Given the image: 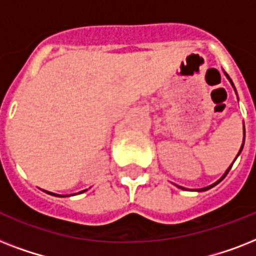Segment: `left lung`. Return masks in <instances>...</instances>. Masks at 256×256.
I'll list each match as a JSON object with an SVG mask.
<instances>
[{
  "mask_svg": "<svg viewBox=\"0 0 256 256\" xmlns=\"http://www.w3.org/2000/svg\"><path fill=\"white\" fill-rule=\"evenodd\" d=\"M226 76H227V74H226ZM227 78H228V80H230V77H228V76H227ZM230 82H231V84H232V81H231V80H230ZM232 86H234V84H232ZM243 144H244V140H243ZM243 144H242V148H240V150H239V152H242V148H243ZM239 152H238V156H239ZM231 166H232V164H231ZM231 166H230V168H227V171H226V174L223 175L222 178L219 179L218 182H215V183H214V184H211V186H208V187H204V188H200V190H199V191H206V190H208V188H211V187H214V186H215V184H218V183H219V182H220V180H222V179H223V178H224V176H226V175H227V172H228V171H230ZM178 187H179V186H178ZM180 188H183V187H180Z\"/></svg>",
  "mask_w": 256,
  "mask_h": 256,
  "instance_id": "obj_1",
  "label": "left lung"
}]
</instances>
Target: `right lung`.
Returning <instances> with one entry per match:
<instances>
[{
	"mask_svg": "<svg viewBox=\"0 0 256 256\" xmlns=\"http://www.w3.org/2000/svg\"><path fill=\"white\" fill-rule=\"evenodd\" d=\"M84 191H86V190H84ZM84 191H81V192H84ZM46 192H48V191H46ZM49 194H52V195H56V194H53V192H49ZM57 196H65V195H57Z\"/></svg>",
	"mask_w": 256,
	"mask_h": 256,
	"instance_id": "1",
	"label": "right lung"
}]
</instances>
